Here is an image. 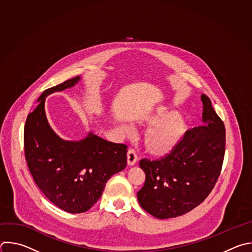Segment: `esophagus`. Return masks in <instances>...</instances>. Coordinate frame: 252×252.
Wrapping results in <instances>:
<instances>
[{
  "mask_svg": "<svg viewBox=\"0 0 252 252\" xmlns=\"http://www.w3.org/2000/svg\"><path fill=\"white\" fill-rule=\"evenodd\" d=\"M136 160H137V155H136L135 150L132 149V148L128 149V151H127V164L132 166V165L135 164Z\"/></svg>",
  "mask_w": 252,
  "mask_h": 252,
  "instance_id": "esophagus-1",
  "label": "esophagus"
}]
</instances>
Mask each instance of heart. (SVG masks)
<instances>
[{
	"label": "heart",
	"instance_id": "heart-1",
	"mask_svg": "<svg viewBox=\"0 0 252 252\" xmlns=\"http://www.w3.org/2000/svg\"><path fill=\"white\" fill-rule=\"evenodd\" d=\"M146 124L151 127L144 133L143 144L150 155L157 157L172 152L188 130V126L180 114L166 108H160L147 118ZM123 127L126 131L130 130L128 126Z\"/></svg>",
	"mask_w": 252,
	"mask_h": 252
}]
</instances>
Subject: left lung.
Segmentation results:
<instances>
[{
    "instance_id": "left-lung-1",
    "label": "left lung",
    "mask_w": 252,
    "mask_h": 252,
    "mask_svg": "<svg viewBox=\"0 0 252 252\" xmlns=\"http://www.w3.org/2000/svg\"><path fill=\"white\" fill-rule=\"evenodd\" d=\"M204 126L188 129L176 148L158 160L139 161L145 173L137 192L141 208L157 219L182 216L199 206L220 174L225 150V128L202 95Z\"/></svg>"
}]
</instances>
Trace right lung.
Listing matches in <instances>:
<instances>
[{
  "label": "right lung",
  "mask_w": 252,
  "mask_h": 252,
  "mask_svg": "<svg viewBox=\"0 0 252 252\" xmlns=\"http://www.w3.org/2000/svg\"><path fill=\"white\" fill-rule=\"evenodd\" d=\"M81 77L45 90L25 126V155L34 182L59 209L80 214L88 211L103 194L108 180L126 166V144L114 143L89 132L79 141L64 140L49 126L45 98L73 87Z\"/></svg>",
  "instance_id": "right-lung-1"
}]
</instances>
